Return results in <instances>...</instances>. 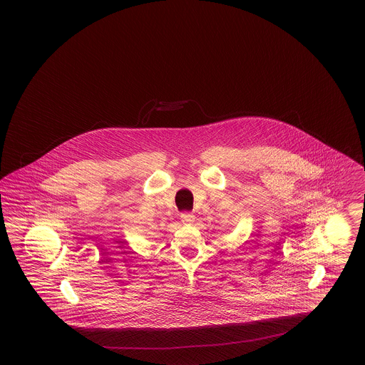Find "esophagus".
<instances>
[{
    "instance_id": "esophagus-1",
    "label": "esophagus",
    "mask_w": 365,
    "mask_h": 365,
    "mask_svg": "<svg viewBox=\"0 0 365 365\" xmlns=\"http://www.w3.org/2000/svg\"><path fill=\"white\" fill-rule=\"evenodd\" d=\"M180 220H182V223H183V225L190 226V225L194 223V215H192V213H189V212H185V213H182V215H180Z\"/></svg>"
}]
</instances>
